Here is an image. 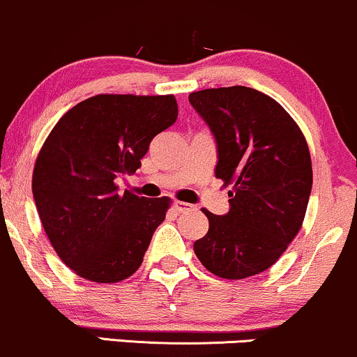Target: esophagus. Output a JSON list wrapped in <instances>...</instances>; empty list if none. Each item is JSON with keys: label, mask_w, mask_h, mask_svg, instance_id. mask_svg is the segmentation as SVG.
I'll return each mask as SVG.
<instances>
[{"label": "esophagus", "mask_w": 357, "mask_h": 357, "mask_svg": "<svg viewBox=\"0 0 357 357\" xmlns=\"http://www.w3.org/2000/svg\"><path fill=\"white\" fill-rule=\"evenodd\" d=\"M175 207H177V211H178V212H190V211H194V209H195V207L192 206V204L180 202V200H177V202H175Z\"/></svg>", "instance_id": "34e87169"}]
</instances>
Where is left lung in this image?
I'll return each instance as SVG.
<instances>
[{
  "label": "left lung",
  "instance_id": "obj_1",
  "mask_svg": "<svg viewBox=\"0 0 357 357\" xmlns=\"http://www.w3.org/2000/svg\"><path fill=\"white\" fill-rule=\"evenodd\" d=\"M218 143L215 177L231 185L227 214L204 209L209 231L194 243L219 278L243 280L275 265L305 218L312 160L302 130L275 99L244 86L192 92Z\"/></svg>",
  "mask_w": 357,
  "mask_h": 357
}]
</instances>
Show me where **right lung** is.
Wrapping results in <instances>:
<instances>
[{"mask_svg": "<svg viewBox=\"0 0 357 357\" xmlns=\"http://www.w3.org/2000/svg\"><path fill=\"white\" fill-rule=\"evenodd\" d=\"M177 116L172 94H98L75 104L47 136L31 190L55 253L74 273L116 283L142 266L170 199L119 194L116 178L142 167L151 139Z\"/></svg>", "mask_w": 357, "mask_h": 357, "instance_id": "add662e5", "label": "right lung"}]
</instances>
